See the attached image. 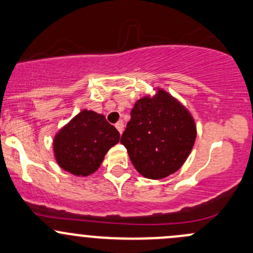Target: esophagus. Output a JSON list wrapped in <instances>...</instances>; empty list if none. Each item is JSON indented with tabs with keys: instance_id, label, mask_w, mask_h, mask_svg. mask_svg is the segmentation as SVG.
I'll list each match as a JSON object with an SVG mask.
<instances>
[{
	"instance_id": "34e87169",
	"label": "esophagus",
	"mask_w": 253,
	"mask_h": 253,
	"mask_svg": "<svg viewBox=\"0 0 253 253\" xmlns=\"http://www.w3.org/2000/svg\"><path fill=\"white\" fill-rule=\"evenodd\" d=\"M115 127L118 128V131L120 132V133H122V132H124V122L122 121H119L118 124L115 125Z\"/></svg>"
}]
</instances>
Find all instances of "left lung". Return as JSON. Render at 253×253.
Here are the masks:
<instances>
[{
  "mask_svg": "<svg viewBox=\"0 0 253 253\" xmlns=\"http://www.w3.org/2000/svg\"><path fill=\"white\" fill-rule=\"evenodd\" d=\"M156 89L153 97L135 102L121 137L134 169L149 179L177 172L196 139L195 121L188 109L169 93Z\"/></svg>",
  "mask_w": 253,
  "mask_h": 253,
  "instance_id": "8db88e82",
  "label": "left lung"
}]
</instances>
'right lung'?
<instances>
[{"label":"right lung","mask_w":253,"mask_h":253,"mask_svg":"<svg viewBox=\"0 0 253 253\" xmlns=\"http://www.w3.org/2000/svg\"><path fill=\"white\" fill-rule=\"evenodd\" d=\"M119 140V131L104 115L82 110L54 135L53 151L64 171L87 177L99 169L105 154Z\"/></svg>","instance_id":"right-lung-1"}]
</instances>
